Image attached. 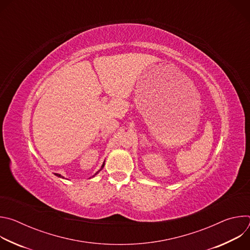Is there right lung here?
I'll return each instance as SVG.
<instances>
[{
    "instance_id": "1",
    "label": "right lung",
    "mask_w": 250,
    "mask_h": 250,
    "mask_svg": "<svg viewBox=\"0 0 250 250\" xmlns=\"http://www.w3.org/2000/svg\"><path fill=\"white\" fill-rule=\"evenodd\" d=\"M104 163H103V165H102V166H101V169H100V170H99V171H98V172H96V174H95V175H94V176H92V177H95V176H96V175H97V174H98V173H99V172H100V171H101V170H102V169H103V168H104ZM54 175H55V176H57V177H60V178H64V177H63V176H61V175H60V174H58V173H54Z\"/></svg>"
}]
</instances>
